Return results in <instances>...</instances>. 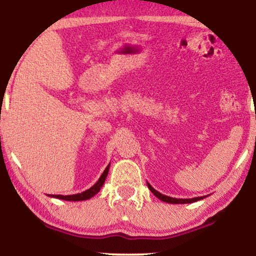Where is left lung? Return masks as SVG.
Segmentation results:
<instances>
[{
  "label": "left lung",
  "instance_id": "8db88e82",
  "mask_svg": "<svg viewBox=\"0 0 256 256\" xmlns=\"http://www.w3.org/2000/svg\"><path fill=\"white\" fill-rule=\"evenodd\" d=\"M146 184H148L149 190L152 191V194H155L157 198L160 199V200H162V202H169V204H190V202H194L202 200V199L205 198V196H204V197H196V198H190V199H182V198L177 199V198H172V197H169V196L162 194H160V192H158V191H156L155 188H154L149 183H146Z\"/></svg>",
  "mask_w": 256,
  "mask_h": 256
}]
</instances>
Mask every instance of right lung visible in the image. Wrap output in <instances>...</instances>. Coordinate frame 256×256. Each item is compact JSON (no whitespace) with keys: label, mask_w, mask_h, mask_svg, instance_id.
Returning <instances> with one entry per match:
<instances>
[{"label":"right lung","mask_w":256,"mask_h":256,"mask_svg":"<svg viewBox=\"0 0 256 256\" xmlns=\"http://www.w3.org/2000/svg\"><path fill=\"white\" fill-rule=\"evenodd\" d=\"M110 163L108 164L106 169L101 174L99 180L96 182V184L93 185L92 188H90L88 190L82 192V194H70V196H62V194H48V197H52V198H58V199H62V200H68V202H80V200H87V199L92 198L96 196L98 192L100 191V188H102V185L104 183V180H106L107 178V174H108V171H110Z\"/></svg>","instance_id":"add662e5"}]
</instances>
